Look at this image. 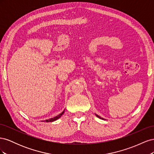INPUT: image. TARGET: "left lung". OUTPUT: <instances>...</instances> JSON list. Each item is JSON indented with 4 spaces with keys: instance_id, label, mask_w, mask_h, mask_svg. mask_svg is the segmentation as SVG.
<instances>
[{
    "instance_id": "8db88e82",
    "label": "left lung",
    "mask_w": 154,
    "mask_h": 154,
    "mask_svg": "<svg viewBox=\"0 0 154 154\" xmlns=\"http://www.w3.org/2000/svg\"><path fill=\"white\" fill-rule=\"evenodd\" d=\"M96 116H97V117H98V118H101V119H103V118H101V117H100V116H97V114H96Z\"/></svg>"
}]
</instances>
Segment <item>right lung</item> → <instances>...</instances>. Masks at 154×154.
Here are the masks:
<instances>
[{"label": "right lung", "mask_w": 154, "mask_h": 154, "mask_svg": "<svg viewBox=\"0 0 154 154\" xmlns=\"http://www.w3.org/2000/svg\"><path fill=\"white\" fill-rule=\"evenodd\" d=\"M64 111H65V110H63L61 114H60L58 116H56V117H54V118H51V119H49L45 120V122H54V121L57 120L58 119H59V118H60V117H61V116H62V114L64 113Z\"/></svg>", "instance_id": "add662e5"}]
</instances>
